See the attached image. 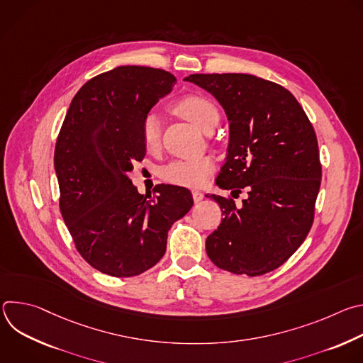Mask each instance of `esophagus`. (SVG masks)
I'll list each match as a JSON object with an SVG mask.
<instances>
[{
    "instance_id": "1",
    "label": "esophagus",
    "mask_w": 363,
    "mask_h": 363,
    "mask_svg": "<svg viewBox=\"0 0 363 363\" xmlns=\"http://www.w3.org/2000/svg\"><path fill=\"white\" fill-rule=\"evenodd\" d=\"M192 198H194L195 202H199L203 198V194L201 191H198V189H194L192 191Z\"/></svg>"
}]
</instances>
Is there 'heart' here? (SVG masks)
Wrapping results in <instances>:
<instances>
[{"mask_svg": "<svg viewBox=\"0 0 363 363\" xmlns=\"http://www.w3.org/2000/svg\"><path fill=\"white\" fill-rule=\"evenodd\" d=\"M174 109L182 118L205 129L213 119H218V108L216 103L202 94H186L181 97ZM142 140L146 149L153 150L161 143V119L155 112H149L140 126ZM214 171V161L210 157H199L191 160H175L164 165L160 171L161 177L175 185L199 186Z\"/></svg>", "mask_w": 363, "mask_h": 363, "instance_id": "b5f03b06", "label": "heart"}]
</instances>
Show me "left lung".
<instances>
[{
    "label": "left lung",
    "instance_id": "1",
    "mask_svg": "<svg viewBox=\"0 0 363 363\" xmlns=\"http://www.w3.org/2000/svg\"><path fill=\"white\" fill-rule=\"evenodd\" d=\"M211 93L230 123L227 160L217 177L223 189H248L233 199L210 195L223 211L205 241L220 269L250 277L280 267L313 224L322 167L315 129L283 86L242 73L185 77Z\"/></svg>",
    "mask_w": 363,
    "mask_h": 363
}]
</instances>
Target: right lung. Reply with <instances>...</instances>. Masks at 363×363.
Returning <instances> with one entry per match:
<instances>
[{
  "label": "right lung",
  "mask_w": 363,
  "mask_h": 363,
  "mask_svg": "<svg viewBox=\"0 0 363 363\" xmlns=\"http://www.w3.org/2000/svg\"><path fill=\"white\" fill-rule=\"evenodd\" d=\"M175 82L143 66L101 73L76 93L62 125L55 150L60 211L80 255L105 274L132 277L153 267L171 225L194 203L174 185L142 195L128 177L146 153L142 121Z\"/></svg>",
  "instance_id": "add662e5"
}]
</instances>
